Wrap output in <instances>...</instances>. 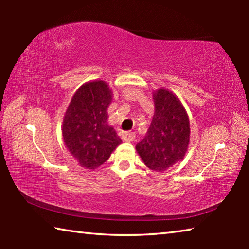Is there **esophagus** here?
Masks as SVG:
<instances>
[{
	"instance_id": "1",
	"label": "esophagus",
	"mask_w": 249,
	"mask_h": 249,
	"mask_svg": "<svg viewBox=\"0 0 249 249\" xmlns=\"http://www.w3.org/2000/svg\"><path fill=\"white\" fill-rule=\"evenodd\" d=\"M122 140L124 142H133L135 140V134L132 132H126L122 134Z\"/></svg>"
}]
</instances>
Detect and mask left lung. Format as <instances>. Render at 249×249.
<instances>
[{"mask_svg": "<svg viewBox=\"0 0 249 249\" xmlns=\"http://www.w3.org/2000/svg\"><path fill=\"white\" fill-rule=\"evenodd\" d=\"M155 113L136 151L150 170L161 172L183 160L190 142V121L182 102L165 88L153 92Z\"/></svg>", "mask_w": 249, "mask_h": 249, "instance_id": "left-lung-1", "label": "left lung"}]
</instances>
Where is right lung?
<instances>
[{
  "label": "right lung",
  "instance_id": "1",
  "mask_svg": "<svg viewBox=\"0 0 249 249\" xmlns=\"http://www.w3.org/2000/svg\"><path fill=\"white\" fill-rule=\"evenodd\" d=\"M113 92L103 80L83 83L75 91L62 121V138L71 156L84 169L102 166L122 144L107 123Z\"/></svg>",
  "mask_w": 249,
  "mask_h": 249
}]
</instances>
